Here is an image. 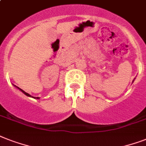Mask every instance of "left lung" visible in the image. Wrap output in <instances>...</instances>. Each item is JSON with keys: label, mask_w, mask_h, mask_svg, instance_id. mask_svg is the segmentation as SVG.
<instances>
[{"label": "left lung", "mask_w": 146, "mask_h": 146, "mask_svg": "<svg viewBox=\"0 0 146 146\" xmlns=\"http://www.w3.org/2000/svg\"><path fill=\"white\" fill-rule=\"evenodd\" d=\"M134 80H135V79H134ZM133 81H134V80H133Z\"/></svg>", "instance_id": "8db88e82"}]
</instances>
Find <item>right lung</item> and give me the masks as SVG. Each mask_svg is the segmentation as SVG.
Listing matches in <instances>:
<instances>
[{
  "label": "right lung",
  "mask_w": 146,
  "mask_h": 146,
  "mask_svg": "<svg viewBox=\"0 0 146 146\" xmlns=\"http://www.w3.org/2000/svg\"><path fill=\"white\" fill-rule=\"evenodd\" d=\"M13 86H14V85H13ZM15 87H16V88H17V89H19V90H20V91L22 92H23V94H25V95H26V96H28V97H31V98H36V99H39L40 98H38V97H33V96H30V95H29V93H27V92H26L25 91H23V89H19V87H17V86H14Z\"/></svg>",
  "instance_id": "obj_1"
}]
</instances>
